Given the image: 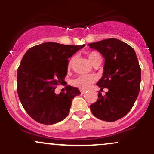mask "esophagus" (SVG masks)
<instances>
[{
  "mask_svg": "<svg viewBox=\"0 0 154 154\" xmlns=\"http://www.w3.org/2000/svg\"><path fill=\"white\" fill-rule=\"evenodd\" d=\"M86 91H87V90H84V89H81V90H80V92H81V93H82V94H83V93H85Z\"/></svg>",
  "mask_w": 154,
  "mask_h": 154,
  "instance_id": "esophagus-1",
  "label": "esophagus"
}]
</instances>
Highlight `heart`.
<instances>
[{"label":"heart","mask_w":154,"mask_h":154,"mask_svg":"<svg viewBox=\"0 0 154 154\" xmlns=\"http://www.w3.org/2000/svg\"><path fill=\"white\" fill-rule=\"evenodd\" d=\"M88 56L90 61L93 65L98 62V61H101V56L98 52H95V51L90 52ZM74 60H75V57L71 58V59L69 60L68 63V69H70L72 67ZM94 82L95 77L93 75H80L72 81V84L76 87L82 88V89H86V88H89L91 85L92 83Z\"/></svg>","instance_id":"heart-1"}]
</instances>
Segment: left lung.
I'll return each instance as SVG.
<instances>
[{
	"label": "left lung",
	"instance_id": "8db88e82",
	"mask_svg": "<svg viewBox=\"0 0 154 154\" xmlns=\"http://www.w3.org/2000/svg\"><path fill=\"white\" fill-rule=\"evenodd\" d=\"M105 59L103 76L97 82L100 91L107 88L90 106L98 119L114 122L126 115L133 106L140 91L141 69L135 51L130 45L115 38L88 44Z\"/></svg>",
	"mask_w": 154,
	"mask_h": 154
}]
</instances>
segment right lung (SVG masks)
<instances>
[{
    "instance_id": "1",
    "label": "right lung",
    "mask_w": 154,
    "mask_h": 154,
    "mask_svg": "<svg viewBox=\"0 0 154 154\" xmlns=\"http://www.w3.org/2000/svg\"><path fill=\"white\" fill-rule=\"evenodd\" d=\"M85 45L44 43L30 48L17 69V93L23 107L38 122L53 125L68 116L72 100L81 94L77 88L66 85L68 59ZM59 84L66 92L56 95Z\"/></svg>"
}]
</instances>
